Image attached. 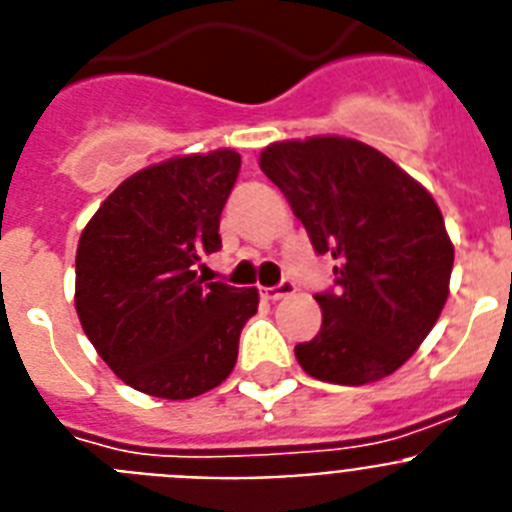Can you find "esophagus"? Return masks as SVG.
<instances>
[{"label": "esophagus", "instance_id": "obj_1", "mask_svg": "<svg viewBox=\"0 0 512 512\" xmlns=\"http://www.w3.org/2000/svg\"><path fill=\"white\" fill-rule=\"evenodd\" d=\"M296 291L294 281H281L278 286H270V289H263V296L268 299V302H278V299H286V296H291Z\"/></svg>", "mask_w": 512, "mask_h": 512}]
</instances>
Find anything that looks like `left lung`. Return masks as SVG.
Listing matches in <instances>:
<instances>
[{
	"label": "left lung",
	"mask_w": 512,
	"mask_h": 512,
	"mask_svg": "<svg viewBox=\"0 0 512 512\" xmlns=\"http://www.w3.org/2000/svg\"><path fill=\"white\" fill-rule=\"evenodd\" d=\"M260 169L317 255L336 260V289L315 294L320 333L296 346V362L336 385L393 375L450 294L455 249L435 197L380 150L341 135L270 143Z\"/></svg>",
	"instance_id": "left-lung-1"
}]
</instances>
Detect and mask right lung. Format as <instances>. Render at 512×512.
Wrapping results in <instances>:
<instances>
[{"label":"right lung","instance_id":"add662e5","mask_svg":"<svg viewBox=\"0 0 512 512\" xmlns=\"http://www.w3.org/2000/svg\"><path fill=\"white\" fill-rule=\"evenodd\" d=\"M231 148L174 156L127 176L93 213L75 257V309L114 375L140 393L187 401L236 364L257 289L205 283L218 223L239 176Z\"/></svg>","mask_w":512,"mask_h":512}]
</instances>
